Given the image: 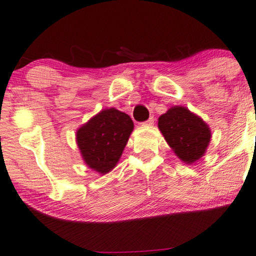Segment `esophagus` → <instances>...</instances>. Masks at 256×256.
Wrapping results in <instances>:
<instances>
[{
  "label": "esophagus",
  "instance_id": "34e87169",
  "mask_svg": "<svg viewBox=\"0 0 256 256\" xmlns=\"http://www.w3.org/2000/svg\"><path fill=\"white\" fill-rule=\"evenodd\" d=\"M154 121H156V118H154L153 116H152V118H148L146 122H144L142 124H144V126H153V124H154Z\"/></svg>",
  "mask_w": 256,
  "mask_h": 256
}]
</instances>
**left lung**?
<instances>
[{
  "instance_id": "left-lung-1",
  "label": "left lung",
  "mask_w": 256,
  "mask_h": 256,
  "mask_svg": "<svg viewBox=\"0 0 256 256\" xmlns=\"http://www.w3.org/2000/svg\"><path fill=\"white\" fill-rule=\"evenodd\" d=\"M158 127L176 156L188 165L200 160L209 147V126L185 106H171L158 120Z\"/></svg>"
}]
</instances>
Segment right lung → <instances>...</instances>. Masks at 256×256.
I'll list each match as a JSON object with an SVG mask.
<instances>
[{"mask_svg":"<svg viewBox=\"0 0 256 256\" xmlns=\"http://www.w3.org/2000/svg\"><path fill=\"white\" fill-rule=\"evenodd\" d=\"M134 129L126 112L103 109L76 132V142L83 162L92 171L106 174L118 165Z\"/></svg>","mask_w":256,"mask_h":256,"instance_id":"add662e5","label":"right lung"}]
</instances>
